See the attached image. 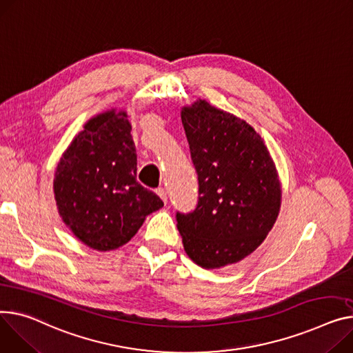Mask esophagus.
<instances>
[{"label":"esophagus","mask_w":353,"mask_h":353,"mask_svg":"<svg viewBox=\"0 0 353 353\" xmlns=\"http://www.w3.org/2000/svg\"><path fill=\"white\" fill-rule=\"evenodd\" d=\"M156 193H157V196H159L164 203H168V192H166V190L161 189V187H160V189L156 190Z\"/></svg>","instance_id":"obj_1"}]
</instances>
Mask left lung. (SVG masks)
I'll return each mask as SVG.
<instances>
[{
	"mask_svg": "<svg viewBox=\"0 0 353 353\" xmlns=\"http://www.w3.org/2000/svg\"><path fill=\"white\" fill-rule=\"evenodd\" d=\"M199 179L192 213L176 214L184 251L214 270L258 248L281 207V184L261 136L245 121L199 99L181 109Z\"/></svg>",
	"mask_w": 353,
	"mask_h": 353,
	"instance_id": "1",
	"label": "left lung"
}]
</instances>
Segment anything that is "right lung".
Masks as SVG:
<instances>
[{"instance_id":"obj_1","label":"right lung","mask_w":353,"mask_h":353,"mask_svg":"<svg viewBox=\"0 0 353 353\" xmlns=\"http://www.w3.org/2000/svg\"><path fill=\"white\" fill-rule=\"evenodd\" d=\"M125 110L89 119L62 154L54 194L63 223L85 245L110 251L126 244L146 216L163 207L137 183V156Z\"/></svg>"}]
</instances>
